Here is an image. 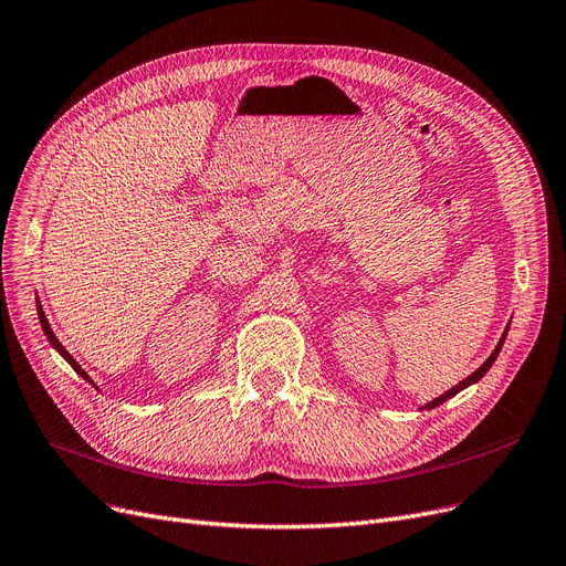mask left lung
Here are the masks:
<instances>
[{
    "mask_svg": "<svg viewBox=\"0 0 566 566\" xmlns=\"http://www.w3.org/2000/svg\"><path fill=\"white\" fill-rule=\"evenodd\" d=\"M506 332H509V327H506ZM506 332L502 334V338H500V344H496V348H494V350L490 353V357H488V359L483 361V365H481V367H479L476 371H473L471 376H467L464 380H460L455 388H450L448 392H443V395H441V397H437L434 401H429V403H424V406H422V409H434V406L443 403V401H446V399H450V397H455V395H458L460 390H464L467 386H471V382H476V380H481V378L485 376V371H488V369L492 367V361L496 359V355H500V350H502V346H504V338H506Z\"/></svg>",
    "mask_w": 566,
    "mask_h": 566,
    "instance_id": "obj_1",
    "label": "left lung"
}]
</instances>
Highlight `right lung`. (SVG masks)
Segmentation results:
<instances>
[{"instance_id": "right-lung-1", "label": "right lung", "mask_w": 566, "mask_h": 566, "mask_svg": "<svg viewBox=\"0 0 566 566\" xmlns=\"http://www.w3.org/2000/svg\"><path fill=\"white\" fill-rule=\"evenodd\" d=\"M36 308H39V311H36V313H39V323H41V327H43V334L49 336L51 346H53V348H55V350H57V353H60V355H62L66 361H70V365L74 367V371H76L78 376H83L87 382H93V378H90V376H87V374L81 369L78 361H76V359L70 355V353H66V350H64V346L57 342V336L53 334V329H51V325H49V321H46V313H43V308H41V304H39V302H36ZM93 386H95V382H93Z\"/></svg>"}]
</instances>
